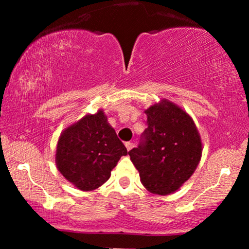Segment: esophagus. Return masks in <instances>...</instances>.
<instances>
[{
  "mask_svg": "<svg viewBox=\"0 0 249 249\" xmlns=\"http://www.w3.org/2000/svg\"><path fill=\"white\" fill-rule=\"evenodd\" d=\"M125 146H126V149L129 151L134 147V144L132 142H125Z\"/></svg>",
  "mask_w": 249,
  "mask_h": 249,
  "instance_id": "34e87169",
  "label": "esophagus"
}]
</instances>
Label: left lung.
Wrapping results in <instances>:
<instances>
[{
    "instance_id": "8db88e82",
    "label": "left lung",
    "mask_w": 249,
    "mask_h": 249,
    "mask_svg": "<svg viewBox=\"0 0 249 249\" xmlns=\"http://www.w3.org/2000/svg\"><path fill=\"white\" fill-rule=\"evenodd\" d=\"M147 127L137 148L128 151L141 182L154 195L167 196L193 175L202 156L195 122L178 105L162 99L145 111Z\"/></svg>"
}]
</instances>
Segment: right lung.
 Segmentation results:
<instances>
[{
  "label": "right lung",
  "mask_w": 249,
  "mask_h": 249,
  "mask_svg": "<svg viewBox=\"0 0 249 249\" xmlns=\"http://www.w3.org/2000/svg\"><path fill=\"white\" fill-rule=\"evenodd\" d=\"M127 149L107 123L102 109L87 114L61 133L56 150L60 174L82 191L107 182L113 168Z\"/></svg>",
  "instance_id": "1"
}]
</instances>
